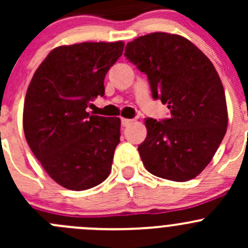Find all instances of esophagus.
<instances>
[{"label":"esophagus","instance_id":"obj_1","mask_svg":"<svg viewBox=\"0 0 248 248\" xmlns=\"http://www.w3.org/2000/svg\"><path fill=\"white\" fill-rule=\"evenodd\" d=\"M132 122H133V120H129V119H122L121 120V124H122V126H124V127L129 126Z\"/></svg>","mask_w":248,"mask_h":248}]
</instances>
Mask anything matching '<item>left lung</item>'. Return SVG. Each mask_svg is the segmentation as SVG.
I'll return each instance as SVG.
<instances>
[{"label": "left lung", "mask_w": 248, "mask_h": 248, "mask_svg": "<svg viewBox=\"0 0 248 248\" xmlns=\"http://www.w3.org/2000/svg\"><path fill=\"white\" fill-rule=\"evenodd\" d=\"M124 56L147 76L169 119L147 117L138 151L147 171L184 182L210 163L228 126L223 85L212 62L179 34L154 32L129 42Z\"/></svg>", "instance_id": "1"}]
</instances>
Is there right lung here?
I'll return each mask as SVG.
<instances>
[{"instance_id": "1", "label": "right lung", "mask_w": 248, "mask_h": 248, "mask_svg": "<svg viewBox=\"0 0 248 248\" xmlns=\"http://www.w3.org/2000/svg\"><path fill=\"white\" fill-rule=\"evenodd\" d=\"M124 46L85 42L55 47L30 82L25 137L44 170L64 188H92L111 170L121 120L90 115L86 108L104 96V78Z\"/></svg>"}]
</instances>
